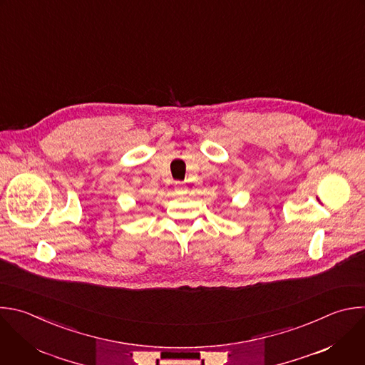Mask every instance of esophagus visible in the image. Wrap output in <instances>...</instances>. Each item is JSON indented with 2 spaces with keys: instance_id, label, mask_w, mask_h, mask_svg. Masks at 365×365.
<instances>
[{
  "instance_id": "1",
  "label": "esophagus",
  "mask_w": 365,
  "mask_h": 365,
  "mask_svg": "<svg viewBox=\"0 0 365 365\" xmlns=\"http://www.w3.org/2000/svg\"><path fill=\"white\" fill-rule=\"evenodd\" d=\"M176 190H178L179 193H183V192L186 190V187H185V185H183L182 182H176Z\"/></svg>"
}]
</instances>
